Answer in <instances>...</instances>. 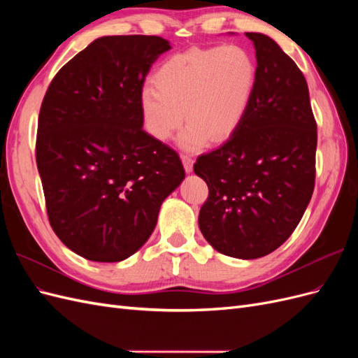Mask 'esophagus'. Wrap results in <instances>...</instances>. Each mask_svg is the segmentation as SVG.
<instances>
[{
  "instance_id": "obj_1",
  "label": "esophagus",
  "mask_w": 358,
  "mask_h": 358,
  "mask_svg": "<svg viewBox=\"0 0 358 358\" xmlns=\"http://www.w3.org/2000/svg\"><path fill=\"white\" fill-rule=\"evenodd\" d=\"M182 162H183V167H185L187 173L192 171V166H194V159L191 155H182Z\"/></svg>"
}]
</instances>
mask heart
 I'll return each mask as SVG.
<instances>
[{"instance_id":"obj_1","label":"heart","mask_w":358,"mask_h":358,"mask_svg":"<svg viewBox=\"0 0 358 358\" xmlns=\"http://www.w3.org/2000/svg\"><path fill=\"white\" fill-rule=\"evenodd\" d=\"M154 85L138 94L146 131L167 142L187 117L179 145L200 150L239 129L255 92L257 66L241 46L192 48L162 62Z\"/></svg>"}]
</instances>
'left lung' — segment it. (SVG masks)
I'll list each match as a JSON object with an SVG mask.
<instances>
[{"label": "left lung", "instance_id": "obj_1", "mask_svg": "<svg viewBox=\"0 0 358 358\" xmlns=\"http://www.w3.org/2000/svg\"><path fill=\"white\" fill-rule=\"evenodd\" d=\"M254 43L257 86L239 129L197 158L209 187L199 227L216 251L242 259L273 252L296 230L315 185L317 122L305 76L278 43Z\"/></svg>", "mask_w": 358, "mask_h": 358}]
</instances>
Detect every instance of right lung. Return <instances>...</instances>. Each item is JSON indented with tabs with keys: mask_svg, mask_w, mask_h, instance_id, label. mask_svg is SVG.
Masks as SVG:
<instances>
[{
	"mask_svg": "<svg viewBox=\"0 0 358 358\" xmlns=\"http://www.w3.org/2000/svg\"><path fill=\"white\" fill-rule=\"evenodd\" d=\"M170 43L106 36L64 66L43 99L36 158L59 241L99 263L122 262L152 234L185 179L179 155L143 129L138 94Z\"/></svg>",
	"mask_w": 358,
	"mask_h": 358,
	"instance_id": "add662e5",
	"label": "right lung"
}]
</instances>
